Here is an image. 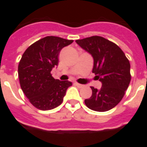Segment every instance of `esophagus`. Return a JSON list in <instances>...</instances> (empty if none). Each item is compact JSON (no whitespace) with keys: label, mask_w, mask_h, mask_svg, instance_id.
<instances>
[{"label":"esophagus","mask_w":147,"mask_h":147,"mask_svg":"<svg viewBox=\"0 0 147 147\" xmlns=\"http://www.w3.org/2000/svg\"><path fill=\"white\" fill-rule=\"evenodd\" d=\"M75 84H76V86H77L78 87H83V85H82V84H80V83H75Z\"/></svg>","instance_id":"1"}]
</instances>
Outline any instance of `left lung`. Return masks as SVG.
I'll list each match as a JSON object with an SVG mask.
<instances>
[{"mask_svg": "<svg viewBox=\"0 0 147 147\" xmlns=\"http://www.w3.org/2000/svg\"><path fill=\"white\" fill-rule=\"evenodd\" d=\"M94 58L92 72L102 82L101 89L91 86L92 95L84 102L90 109L105 112L122 100L131 81L130 62L123 50L114 42L101 36L76 41Z\"/></svg>", "mask_w": 147, "mask_h": 147, "instance_id": "8db88e82", "label": "left lung"}]
</instances>
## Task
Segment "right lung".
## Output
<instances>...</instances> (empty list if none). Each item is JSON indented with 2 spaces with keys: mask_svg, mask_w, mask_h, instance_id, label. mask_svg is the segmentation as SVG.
<instances>
[{
  "mask_svg": "<svg viewBox=\"0 0 147 147\" xmlns=\"http://www.w3.org/2000/svg\"><path fill=\"white\" fill-rule=\"evenodd\" d=\"M73 40L47 36L30 45L25 50L18 66L21 89L29 102L41 110L57 107L64 100L66 90L72 83L52 76V69L57 66L58 56L64 46Z\"/></svg>",
  "mask_w": 147,
  "mask_h": 147,
  "instance_id": "add662e5",
  "label": "right lung"
}]
</instances>
